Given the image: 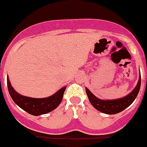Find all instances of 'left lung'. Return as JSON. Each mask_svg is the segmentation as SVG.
<instances>
[{"label":"left lung","mask_w":147,"mask_h":147,"mask_svg":"<svg viewBox=\"0 0 147 147\" xmlns=\"http://www.w3.org/2000/svg\"><path fill=\"white\" fill-rule=\"evenodd\" d=\"M140 85H141V78L139 77L137 86L129 95L126 96L125 97H123L121 99L113 100H102L96 97L87 88H85V90L89 101L96 109H97L100 112H104L105 114H116L123 111L133 103L136 96H138L140 89Z\"/></svg>","instance_id":"left-lung-1"}]
</instances>
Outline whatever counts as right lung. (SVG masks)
<instances>
[{
    "mask_svg": "<svg viewBox=\"0 0 147 147\" xmlns=\"http://www.w3.org/2000/svg\"><path fill=\"white\" fill-rule=\"evenodd\" d=\"M7 84L9 94L20 108L33 115H40L51 112L55 109L62 101L65 88L63 87L51 96L47 98H32L24 96L16 92L10 84L9 78H7Z\"/></svg>",
    "mask_w": 147,
    "mask_h": 147,
    "instance_id": "add662e5",
    "label": "right lung"
}]
</instances>
